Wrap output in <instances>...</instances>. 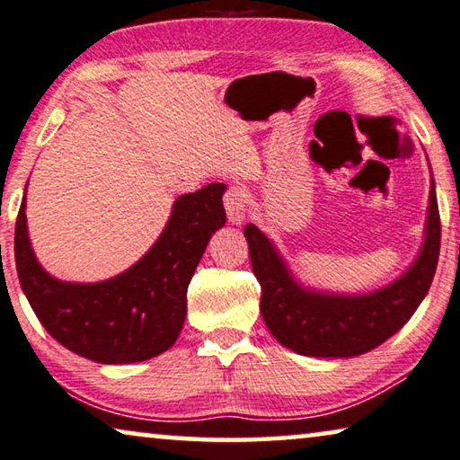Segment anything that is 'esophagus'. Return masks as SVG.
I'll list each match as a JSON object with an SVG mask.
<instances>
[{
    "mask_svg": "<svg viewBox=\"0 0 460 460\" xmlns=\"http://www.w3.org/2000/svg\"><path fill=\"white\" fill-rule=\"evenodd\" d=\"M246 203H249V199H246V190L243 189V186L232 184L230 189L226 190L224 208H226V214H228V219L232 224H243L244 222Z\"/></svg>",
    "mask_w": 460,
    "mask_h": 460,
    "instance_id": "1",
    "label": "esophagus"
}]
</instances>
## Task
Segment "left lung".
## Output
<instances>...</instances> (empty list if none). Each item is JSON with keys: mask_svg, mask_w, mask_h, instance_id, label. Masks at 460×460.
<instances>
[{"mask_svg": "<svg viewBox=\"0 0 460 460\" xmlns=\"http://www.w3.org/2000/svg\"><path fill=\"white\" fill-rule=\"evenodd\" d=\"M440 211L429 186L425 241L415 263L367 295H328L303 288L257 226H244L252 274L261 284V315L276 341L307 357H357L394 336L428 295L440 255Z\"/></svg>", "mask_w": 460, "mask_h": 460, "instance_id": "8db88e82", "label": "left lung"}]
</instances>
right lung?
Wrapping results in <instances>:
<instances>
[{
  "instance_id": "right-lung-1",
  "label": "right lung",
  "mask_w": 460,
  "mask_h": 460,
  "mask_svg": "<svg viewBox=\"0 0 460 460\" xmlns=\"http://www.w3.org/2000/svg\"><path fill=\"white\" fill-rule=\"evenodd\" d=\"M214 182L176 199L155 244L122 274L95 284L62 282L37 261L20 205L14 255L18 279L32 311L51 338L91 361H147L176 342L186 317V290L211 234L226 224Z\"/></svg>"
}]
</instances>
